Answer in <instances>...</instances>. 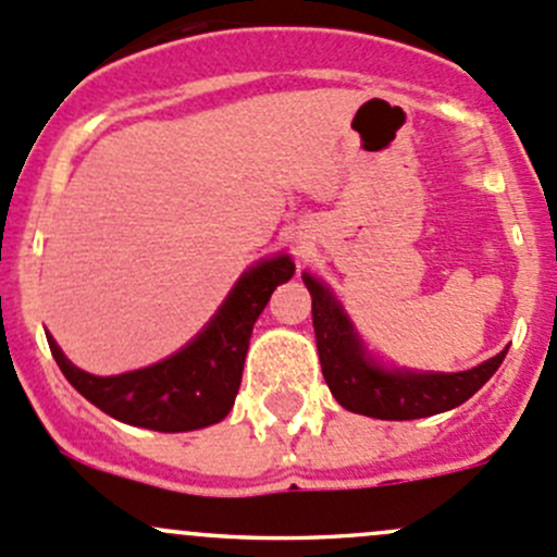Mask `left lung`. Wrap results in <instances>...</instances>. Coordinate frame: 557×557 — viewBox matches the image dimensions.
I'll return each mask as SVG.
<instances>
[{"instance_id":"8db88e82","label":"left lung","mask_w":557,"mask_h":557,"mask_svg":"<svg viewBox=\"0 0 557 557\" xmlns=\"http://www.w3.org/2000/svg\"><path fill=\"white\" fill-rule=\"evenodd\" d=\"M312 296V326H315L318 356L329 388L343 408L354 413L405 422L457 408L493 377L506 350L468 372L430 375V372H399L372 364L356 339L354 326L345 318L329 288L305 274Z\"/></svg>"}]
</instances>
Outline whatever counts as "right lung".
I'll return each mask as SVG.
<instances>
[{"mask_svg": "<svg viewBox=\"0 0 557 557\" xmlns=\"http://www.w3.org/2000/svg\"><path fill=\"white\" fill-rule=\"evenodd\" d=\"M288 256L261 261L236 283L225 305L187 348L160 364L124 375H89L64 359L48 334V345L75 392L119 422L158 433H187L218 424L234 408L250 348V334L269 296L294 277Z\"/></svg>", "mask_w": 557, "mask_h": 557, "instance_id": "right-lung-1", "label": "right lung"}]
</instances>
